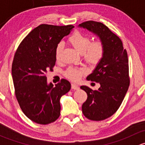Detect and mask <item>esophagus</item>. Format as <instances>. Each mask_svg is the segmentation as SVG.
Returning <instances> with one entry per match:
<instances>
[{
    "mask_svg": "<svg viewBox=\"0 0 145 145\" xmlns=\"http://www.w3.org/2000/svg\"><path fill=\"white\" fill-rule=\"evenodd\" d=\"M71 88L73 90H78V86L77 85L74 84V83H71Z\"/></svg>",
    "mask_w": 145,
    "mask_h": 145,
    "instance_id": "34e87169",
    "label": "esophagus"
}]
</instances>
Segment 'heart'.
Segmentation results:
<instances>
[{
	"mask_svg": "<svg viewBox=\"0 0 145 145\" xmlns=\"http://www.w3.org/2000/svg\"><path fill=\"white\" fill-rule=\"evenodd\" d=\"M70 43L77 51L82 53L83 58L88 63L92 65H96L100 63L105 53V46L101 40L92 41L90 36L81 31L74 32L68 39ZM64 45L62 43H59L55 47V58L57 60L59 59L61 53L63 50ZM87 69L83 67H69L64 73L66 77L77 81L83 75L86 74Z\"/></svg>",
	"mask_w": 145,
	"mask_h": 145,
	"instance_id": "1",
	"label": "heart"
}]
</instances>
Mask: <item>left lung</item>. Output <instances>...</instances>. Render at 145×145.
<instances>
[{"label":"left lung","mask_w":145,"mask_h":145,"mask_svg":"<svg viewBox=\"0 0 145 145\" xmlns=\"http://www.w3.org/2000/svg\"><path fill=\"white\" fill-rule=\"evenodd\" d=\"M98 35L105 46V53L87 80L100 83L97 90L81 86L87 93L82 105L83 115L92 121H102L112 116L121 106L130 85L126 50L121 39L101 22L86 21L80 24Z\"/></svg>","instance_id":"1"}]
</instances>
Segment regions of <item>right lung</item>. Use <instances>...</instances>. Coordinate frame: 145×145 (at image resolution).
Returning a JSON list of instances; mask_svg holds the SVG:
<instances>
[{
	"instance_id": "right-lung-1",
	"label": "right lung",
	"mask_w": 145,
	"mask_h": 145,
	"mask_svg": "<svg viewBox=\"0 0 145 145\" xmlns=\"http://www.w3.org/2000/svg\"><path fill=\"white\" fill-rule=\"evenodd\" d=\"M74 27L40 24L23 39L14 54L12 75L16 99L23 113L36 123L55 122L60 115L61 97L71 89L64 78L55 87L46 79L56 62L55 47Z\"/></svg>"
}]
</instances>
